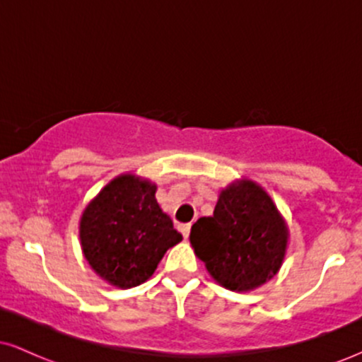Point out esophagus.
<instances>
[{
    "mask_svg": "<svg viewBox=\"0 0 362 362\" xmlns=\"http://www.w3.org/2000/svg\"><path fill=\"white\" fill-rule=\"evenodd\" d=\"M190 226H192V224H190V223L180 224V233L184 235V238H189V235H190Z\"/></svg>",
    "mask_w": 362,
    "mask_h": 362,
    "instance_id": "obj_1",
    "label": "esophagus"
}]
</instances>
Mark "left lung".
<instances>
[{"label":"left lung","instance_id":"obj_1","mask_svg":"<svg viewBox=\"0 0 362 362\" xmlns=\"http://www.w3.org/2000/svg\"><path fill=\"white\" fill-rule=\"evenodd\" d=\"M190 243L219 284L250 291L279 271L288 228L265 190L243 180L223 190L213 216L194 223Z\"/></svg>","mask_w":362,"mask_h":362}]
</instances>
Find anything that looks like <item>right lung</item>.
<instances>
[{"mask_svg": "<svg viewBox=\"0 0 362 362\" xmlns=\"http://www.w3.org/2000/svg\"><path fill=\"white\" fill-rule=\"evenodd\" d=\"M156 185L120 175L90 202L80 221L85 259L110 284L127 289L156 271L165 252L182 240L158 206Z\"/></svg>", "mask_w": 362, "mask_h": 362, "instance_id": "1", "label": "right lung"}]
</instances>
